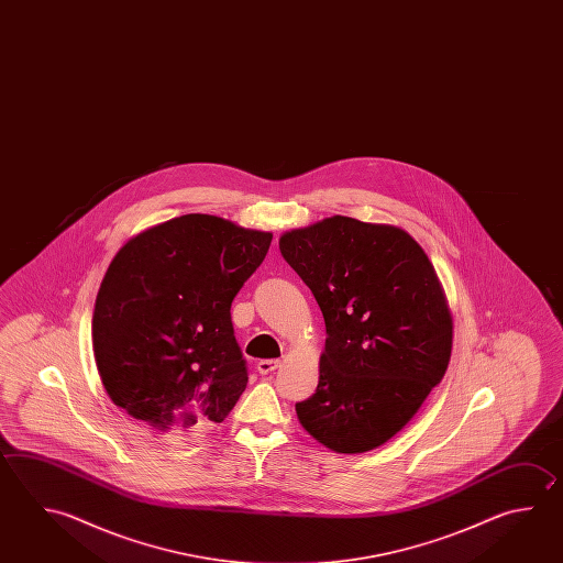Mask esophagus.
<instances>
[{
  "mask_svg": "<svg viewBox=\"0 0 563 563\" xmlns=\"http://www.w3.org/2000/svg\"><path fill=\"white\" fill-rule=\"evenodd\" d=\"M278 366H280V361H275V358H266V361L256 362V371H258V374H271V372H275Z\"/></svg>",
  "mask_w": 563,
  "mask_h": 563,
  "instance_id": "esophagus-1",
  "label": "esophagus"
}]
</instances>
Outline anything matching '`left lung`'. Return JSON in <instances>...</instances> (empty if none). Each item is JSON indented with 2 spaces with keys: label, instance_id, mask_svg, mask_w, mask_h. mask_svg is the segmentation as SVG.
Instances as JSON below:
<instances>
[{
  "label": "left lung",
  "instance_id": "left-lung-1",
  "mask_svg": "<svg viewBox=\"0 0 563 563\" xmlns=\"http://www.w3.org/2000/svg\"><path fill=\"white\" fill-rule=\"evenodd\" d=\"M319 302L327 344L319 386L297 402L308 434L362 454L410 422L444 378L452 317L434 266L410 234L334 214L280 236Z\"/></svg>",
  "mask_w": 563,
  "mask_h": 563
}]
</instances>
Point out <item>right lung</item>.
Returning <instances> with one entry per match:
<instances>
[{"mask_svg": "<svg viewBox=\"0 0 563 563\" xmlns=\"http://www.w3.org/2000/svg\"><path fill=\"white\" fill-rule=\"evenodd\" d=\"M271 241L192 212L123 244L93 310L97 371L115 406L157 432L223 422L249 383L231 305Z\"/></svg>", "mask_w": 563, "mask_h": 563, "instance_id": "add662e5", "label": "right lung"}]
</instances>
